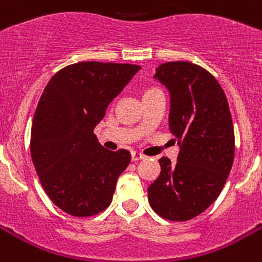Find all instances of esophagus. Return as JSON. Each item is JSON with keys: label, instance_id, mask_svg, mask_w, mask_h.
I'll use <instances>...</instances> for the list:
<instances>
[{"label": "esophagus", "instance_id": "34e87169", "mask_svg": "<svg viewBox=\"0 0 262 262\" xmlns=\"http://www.w3.org/2000/svg\"><path fill=\"white\" fill-rule=\"evenodd\" d=\"M142 159H145V156H144L141 152H138V150H132V160L138 161L142 160Z\"/></svg>", "mask_w": 262, "mask_h": 262}]
</instances>
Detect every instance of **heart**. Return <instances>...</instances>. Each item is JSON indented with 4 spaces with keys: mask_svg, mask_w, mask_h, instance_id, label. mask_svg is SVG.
Here are the masks:
<instances>
[{
    "mask_svg": "<svg viewBox=\"0 0 262 262\" xmlns=\"http://www.w3.org/2000/svg\"><path fill=\"white\" fill-rule=\"evenodd\" d=\"M152 90H157V89H156V87H150V89H148L146 91H152Z\"/></svg>",
    "mask_w": 262,
    "mask_h": 262,
    "instance_id": "obj_1",
    "label": "heart"
}]
</instances>
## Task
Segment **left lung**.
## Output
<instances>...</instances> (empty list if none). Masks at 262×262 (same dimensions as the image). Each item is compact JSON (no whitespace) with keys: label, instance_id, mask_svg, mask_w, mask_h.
<instances>
[{"label":"left lung","instance_id":"8db88e82","mask_svg":"<svg viewBox=\"0 0 262 262\" xmlns=\"http://www.w3.org/2000/svg\"><path fill=\"white\" fill-rule=\"evenodd\" d=\"M155 78L171 93L169 129L180 152L176 164L159 160L161 172L148 187V199L161 218L183 222L220 196L234 161V126L225 91L206 69L167 61Z\"/></svg>","mask_w":262,"mask_h":262}]
</instances>
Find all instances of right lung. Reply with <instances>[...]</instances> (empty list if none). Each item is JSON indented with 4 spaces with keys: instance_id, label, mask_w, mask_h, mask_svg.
<instances>
[{
    "instance_id": "1",
    "label": "right lung",
    "mask_w": 262,
    "mask_h": 262,
    "mask_svg": "<svg viewBox=\"0 0 262 262\" xmlns=\"http://www.w3.org/2000/svg\"><path fill=\"white\" fill-rule=\"evenodd\" d=\"M140 69L79 61L57 71L42 91L32 122V161L47 195L70 215H97L112 203L132 156L103 148L94 127Z\"/></svg>"
}]
</instances>
